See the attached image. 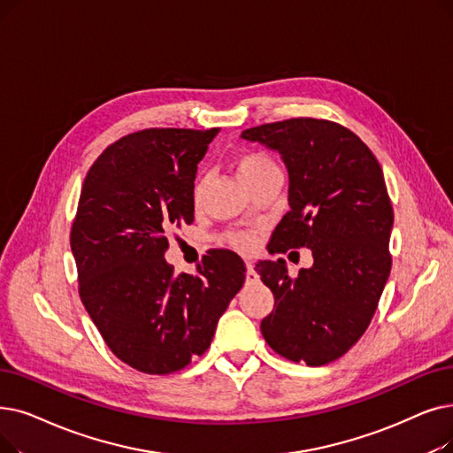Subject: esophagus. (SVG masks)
<instances>
[{"label": "esophagus", "mask_w": 453, "mask_h": 453, "mask_svg": "<svg viewBox=\"0 0 453 453\" xmlns=\"http://www.w3.org/2000/svg\"><path fill=\"white\" fill-rule=\"evenodd\" d=\"M259 281V273L255 272L251 263H246V283H257Z\"/></svg>", "instance_id": "obj_1"}]
</instances>
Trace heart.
Returning <instances> with one entry per match:
<instances>
[{"label":"heart","mask_w":453,"mask_h":453,"mask_svg":"<svg viewBox=\"0 0 453 453\" xmlns=\"http://www.w3.org/2000/svg\"><path fill=\"white\" fill-rule=\"evenodd\" d=\"M275 163L270 159L268 155L259 153V151H246L237 159V172L241 181L250 187L253 181H257L261 175H265L270 170H275ZM203 194V181H196L194 190H192V200L194 203H200ZM233 248H237L241 251H251L255 246H257V234L250 233V231H241V233H231L226 239Z\"/></svg>","instance_id":"heart-1"}]
</instances>
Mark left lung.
Here are the masks:
<instances>
[{"mask_svg":"<svg viewBox=\"0 0 453 453\" xmlns=\"http://www.w3.org/2000/svg\"><path fill=\"white\" fill-rule=\"evenodd\" d=\"M241 136L278 150L288 170L290 211L272 233L270 251L311 248L314 259L296 278L283 259L255 266L275 298L261 333L288 361L327 365L363 337L390 273L395 214L381 166L356 133L319 118Z\"/></svg>","mask_w":453,"mask_h":453,"instance_id":"8db88e82","label":"left lung"}]
</instances>
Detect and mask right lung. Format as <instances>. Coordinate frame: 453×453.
<instances>
[{
    "instance_id": "right-lung-1",
    "label": "right lung",
    "mask_w": 453,
    "mask_h": 453,
    "mask_svg": "<svg viewBox=\"0 0 453 453\" xmlns=\"http://www.w3.org/2000/svg\"><path fill=\"white\" fill-rule=\"evenodd\" d=\"M219 127L142 129L90 166L70 231L80 296L114 356L166 376L211 346L246 278L234 251L214 250L198 273H173L166 233L194 222V180Z\"/></svg>"
}]
</instances>
